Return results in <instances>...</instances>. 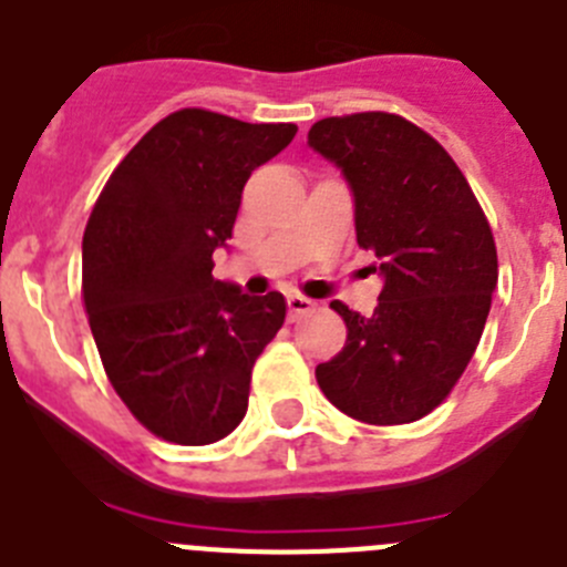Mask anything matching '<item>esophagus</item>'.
I'll return each mask as SVG.
<instances>
[{
    "mask_svg": "<svg viewBox=\"0 0 567 567\" xmlns=\"http://www.w3.org/2000/svg\"><path fill=\"white\" fill-rule=\"evenodd\" d=\"M316 308L313 299H308V296H299V293H290L288 296V313L290 319H299V316L310 313V310Z\"/></svg>",
    "mask_w": 567,
    "mask_h": 567,
    "instance_id": "34e87169",
    "label": "esophagus"
}]
</instances>
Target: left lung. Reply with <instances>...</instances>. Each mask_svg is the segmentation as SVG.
Wrapping results in <instances>:
<instances>
[{"mask_svg": "<svg viewBox=\"0 0 567 567\" xmlns=\"http://www.w3.org/2000/svg\"><path fill=\"white\" fill-rule=\"evenodd\" d=\"M308 144L344 175L355 239L384 282L372 316L330 305L347 341L316 381L355 421H417L452 392L486 328L497 288L486 214L449 152L401 115L316 121Z\"/></svg>", "mask_w": 567, "mask_h": 567, "instance_id": "1", "label": "left lung"}]
</instances>
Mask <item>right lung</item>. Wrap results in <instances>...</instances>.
Returning a JSON list of instances; mask_svg holds the SVG:
<instances>
[{
  "label": "right lung",
  "instance_id": "add662e5",
  "mask_svg": "<svg viewBox=\"0 0 567 567\" xmlns=\"http://www.w3.org/2000/svg\"><path fill=\"white\" fill-rule=\"evenodd\" d=\"M293 124L181 110L112 172L81 243V293L112 386L181 446L220 441L246 417L251 370L285 321V296L212 277L251 172Z\"/></svg>",
  "mask_w": 567,
  "mask_h": 567
}]
</instances>
